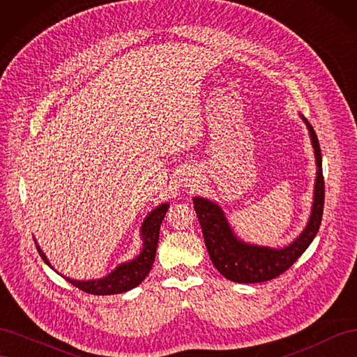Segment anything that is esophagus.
<instances>
[{"label":"esophagus","instance_id":"obj_1","mask_svg":"<svg viewBox=\"0 0 357 357\" xmlns=\"http://www.w3.org/2000/svg\"><path fill=\"white\" fill-rule=\"evenodd\" d=\"M186 177H185V185L186 186H195L197 183L199 181L198 178H199V176L197 174V171H186V174H185Z\"/></svg>","mask_w":357,"mask_h":357}]
</instances>
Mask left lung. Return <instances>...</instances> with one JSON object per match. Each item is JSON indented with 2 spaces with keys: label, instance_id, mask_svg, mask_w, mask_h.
<instances>
[{
  "label": "left lung",
  "instance_id": "1",
  "mask_svg": "<svg viewBox=\"0 0 357 357\" xmlns=\"http://www.w3.org/2000/svg\"><path fill=\"white\" fill-rule=\"evenodd\" d=\"M305 122L312 149L316 158V183L314 198H312L311 215L305 229L299 234L289 245L283 248H273L265 245L247 244L236 238L226 220L223 210L210 199L201 197L193 198V208L197 211L202 229L204 241L207 245L210 259L215 269L235 283H262L283 274L294 265L298 257L304 253L319 232L323 204H325V180L321 172V152L314 129L307 119L301 114Z\"/></svg>",
  "mask_w": 357,
  "mask_h": 357
}]
</instances>
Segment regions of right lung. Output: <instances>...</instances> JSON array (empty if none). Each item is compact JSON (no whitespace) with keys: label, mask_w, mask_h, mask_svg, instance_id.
I'll use <instances>...</instances> for the list:
<instances>
[{"label":"right lung","mask_w":357,"mask_h":357,"mask_svg":"<svg viewBox=\"0 0 357 357\" xmlns=\"http://www.w3.org/2000/svg\"><path fill=\"white\" fill-rule=\"evenodd\" d=\"M168 207H169L168 202L160 204L155 210L150 211L147 218L144 219L142 225V231H139L142 232L143 248L142 252H139V255L135 259H132V261L116 266L110 274H107L102 278L83 282V280H71L66 277L67 282H70L73 286L79 287L80 290L91 295H116V294H123V291L137 287L147 277L155 262L160 223L165 218ZM37 250L43 261L53 269V266L47 261L46 255L43 253L38 244H37Z\"/></svg>","instance_id":"obj_1"}]
</instances>
